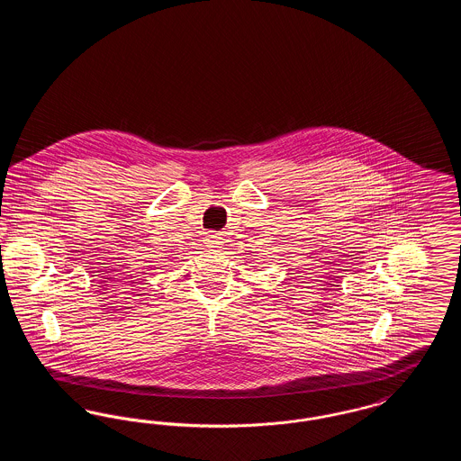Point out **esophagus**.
<instances>
[{"mask_svg":"<svg viewBox=\"0 0 461 461\" xmlns=\"http://www.w3.org/2000/svg\"><path fill=\"white\" fill-rule=\"evenodd\" d=\"M207 243H209V247H212V249H221L222 237H221L220 233H211V235L207 237Z\"/></svg>","mask_w":461,"mask_h":461,"instance_id":"1","label":"esophagus"}]
</instances>
